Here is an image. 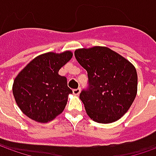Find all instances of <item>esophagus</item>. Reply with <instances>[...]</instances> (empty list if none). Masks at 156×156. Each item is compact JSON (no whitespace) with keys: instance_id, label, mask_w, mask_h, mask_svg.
I'll use <instances>...</instances> for the list:
<instances>
[{"instance_id":"obj_1","label":"esophagus","mask_w":156,"mask_h":156,"mask_svg":"<svg viewBox=\"0 0 156 156\" xmlns=\"http://www.w3.org/2000/svg\"><path fill=\"white\" fill-rule=\"evenodd\" d=\"M80 91H81L80 88H78V89H76V90H73V95H75V96H78V95H79V93H80Z\"/></svg>"}]
</instances>
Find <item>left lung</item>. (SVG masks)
<instances>
[{
    "label": "left lung",
    "mask_w": 156,
    "mask_h": 156,
    "mask_svg": "<svg viewBox=\"0 0 156 156\" xmlns=\"http://www.w3.org/2000/svg\"><path fill=\"white\" fill-rule=\"evenodd\" d=\"M74 55L88 73L89 88L79 96L88 116L101 124L117 121L129 110L136 96L135 66L107 47L78 48Z\"/></svg>",
    "instance_id": "1"
}]
</instances>
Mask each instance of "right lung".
<instances>
[{
    "label": "right lung",
    "mask_w": 156,
    "mask_h": 156,
    "mask_svg": "<svg viewBox=\"0 0 156 156\" xmlns=\"http://www.w3.org/2000/svg\"><path fill=\"white\" fill-rule=\"evenodd\" d=\"M72 57L71 51L45 53L34 58L17 75L12 94L23 114L37 122L47 123L63 112L73 90L59 71Z\"/></svg>",
    "instance_id": "add662e5"
}]
</instances>
